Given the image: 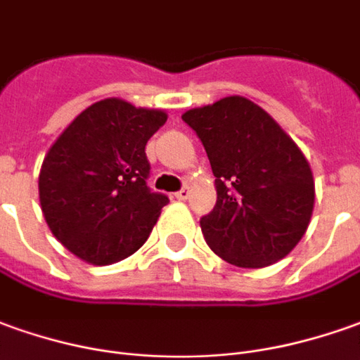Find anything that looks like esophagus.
<instances>
[{
    "label": "esophagus",
    "instance_id": "34e87169",
    "mask_svg": "<svg viewBox=\"0 0 360 360\" xmlns=\"http://www.w3.org/2000/svg\"><path fill=\"white\" fill-rule=\"evenodd\" d=\"M176 200H188V195H190V190H188V188H182V190H178V192H176Z\"/></svg>",
    "mask_w": 360,
    "mask_h": 360
}]
</instances>
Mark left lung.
Listing matches in <instances>:
<instances>
[{
	"label": "left lung",
	"instance_id": "left-lung-1",
	"mask_svg": "<svg viewBox=\"0 0 360 360\" xmlns=\"http://www.w3.org/2000/svg\"><path fill=\"white\" fill-rule=\"evenodd\" d=\"M202 141L217 202L200 219L215 255L241 269L284 259L308 229L314 176L306 156L257 103L231 96L186 111Z\"/></svg>",
	"mask_w": 360,
	"mask_h": 360
}]
</instances>
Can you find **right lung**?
<instances>
[{"label":"right lung","instance_id":"add662e5","mask_svg":"<svg viewBox=\"0 0 360 360\" xmlns=\"http://www.w3.org/2000/svg\"><path fill=\"white\" fill-rule=\"evenodd\" d=\"M166 113L101 100L64 129L39 176L44 219L58 241L91 264H111L143 247L168 195L147 186V141Z\"/></svg>","mask_w":360,"mask_h":360}]
</instances>
